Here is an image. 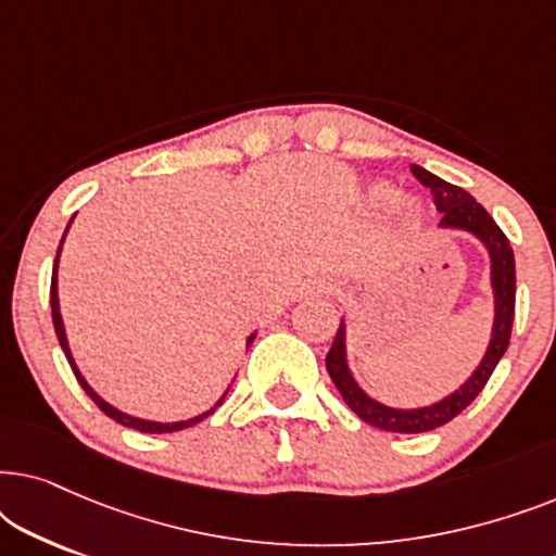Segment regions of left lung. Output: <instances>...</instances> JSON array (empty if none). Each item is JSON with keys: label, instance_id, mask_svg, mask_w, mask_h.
Instances as JSON below:
<instances>
[{"label": "left lung", "instance_id": "8db88e82", "mask_svg": "<svg viewBox=\"0 0 556 556\" xmlns=\"http://www.w3.org/2000/svg\"><path fill=\"white\" fill-rule=\"evenodd\" d=\"M413 177L420 181L422 187L430 189L432 204H435L440 217V227H455V230H468L473 232L478 240L489 248L491 255V283L493 295H496V321H493V337L485 352L481 367L473 371V377L468 379L460 390H455L451 397L440 400L438 405L420 407V409H394L387 407L382 402L367 397L359 390V384L354 382L352 371L346 367V346H344V324L339 326L333 344L326 354V369L329 377L337 384L341 397L364 422L375 425L379 430L387 432H428L435 430L440 425L451 422L453 417H458L470 402H473L481 390L489 382L493 369L501 362V356L506 354L508 341H511V326L516 314V263H514V250L508 245V238L504 230L493 223V217L483 210V204H478L466 189L451 185V181L435 177V174L425 172L422 166H409Z\"/></svg>", "mask_w": 556, "mask_h": 556}]
</instances>
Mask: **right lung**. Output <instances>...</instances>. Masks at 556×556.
<instances>
[{"label": "right lung", "mask_w": 556, "mask_h": 556, "mask_svg": "<svg viewBox=\"0 0 556 556\" xmlns=\"http://www.w3.org/2000/svg\"><path fill=\"white\" fill-rule=\"evenodd\" d=\"M67 227H71V225H67ZM65 232H67V230H65ZM63 238H65V235H63ZM60 245H63V242H60ZM58 257H60V248H58V255H55V265H52V283H50L52 326H55L58 341H60V346H63V352H65V356H67V362H71L75 379H78L80 387H83V390H86L88 397L93 400L96 405L101 407L103 413L111 417V420L121 422V425H124V428H134V430H141V432H174V430H185V428H189V425H194V422H202L204 417H210L212 413H215V409H210V413H202L200 417H194V420H187V422H149V420H139V417H131V415H126V413H118L116 407H111L109 402H103L101 397H98V394L88 387L86 379H83V375L78 371V367H75V362H73V356H71V349H67V339H65V329H63V318H60V306H58V286H55V283H58ZM250 341H253V337L248 339V346H250ZM217 405H223V400H219Z\"/></svg>", "instance_id": "obj_1"}]
</instances>
